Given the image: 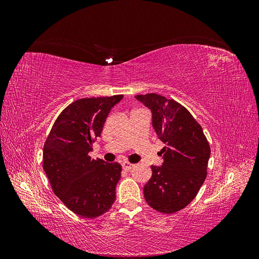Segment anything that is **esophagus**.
<instances>
[{
  "label": "esophagus",
  "mask_w": 259,
  "mask_h": 259,
  "mask_svg": "<svg viewBox=\"0 0 259 259\" xmlns=\"http://www.w3.org/2000/svg\"><path fill=\"white\" fill-rule=\"evenodd\" d=\"M134 166H135L134 164L128 163V162H123V163H122V167H123V169H125V170H130L131 168H133Z\"/></svg>",
  "instance_id": "34e87169"
}]
</instances>
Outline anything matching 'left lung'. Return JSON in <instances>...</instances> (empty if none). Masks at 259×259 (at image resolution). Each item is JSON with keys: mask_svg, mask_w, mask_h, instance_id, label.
<instances>
[{"mask_svg": "<svg viewBox=\"0 0 259 259\" xmlns=\"http://www.w3.org/2000/svg\"><path fill=\"white\" fill-rule=\"evenodd\" d=\"M152 114V127L165 144L162 166H151L152 176L144 197L155 210L171 214L195 198L206 178L210 148L201 125L187 109L158 94L135 96Z\"/></svg>", "mask_w": 259, "mask_h": 259, "instance_id": "obj_1", "label": "left lung"}]
</instances>
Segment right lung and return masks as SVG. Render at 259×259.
<instances>
[{
  "label": "right lung",
  "mask_w": 259,
  "mask_h": 259,
  "mask_svg": "<svg viewBox=\"0 0 259 259\" xmlns=\"http://www.w3.org/2000/svg\"><path fill=\"white\" fill-rule=\"evenodd\" d=\"M123 95L75 100L55 121L43 149V168L54 193L73 213L95 218L111 208L119 163L89 155L111 109Z\"/></svg>",
  "instance_id": "add662e5"
}]
</instances>
